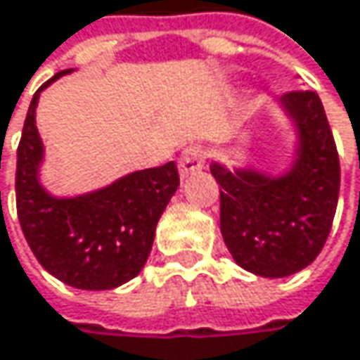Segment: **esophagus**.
Returning <instances> with one entry per match:
<instances>
[{"label":"esophagus","mask_w":360,"mask_h":360,"mask_svg":"<svg viewBox=\"0 0 360 360\" xmlns=\"http://www.w3.org/2000/svg\"><path fill=\"white\" fill-rule=\"evenodd\" d=\"M204 167V150L198 146H189L183 150L179 158V175L183 179H187L189 175L200 173Z\"/></svg>","instance_id":"esophagus-1"}]
</instances>
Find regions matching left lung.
<instances>
[{"label": "left lung", "instance_id": "left-lung-1", "mask_svg": "<svg viewBox=\"0 0 360 360\" xmlns=\"http://www.w3.org/2000/svg\"><path fill=\"white\" fill-rule=\"evenodd\" d=\"M279 108L296 133L294 162L281 175L210 165L221 185V233L233 260L260 277H288L309 266L329 236L340 158L315 91H290Z\"/></svg>", "mask_w": 360, "mask_h": 360}]
</instances>
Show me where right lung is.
Wrapping results in <instances>:
<instances>
[{"instance_id": "right-lung-1", "label": "right lung", "mask_w": 360, "mask_h": 360, "mask_svg": "<svg viewBox=\"0 0 360 360\" xmlns=\"http://www.w3.org/2000/svg\"><path fill=\"white\" fill-rule=\"evenodd\" d=\"M72 68L43 83L27 112L18 162L16 208L22 233L41 266L79 290H112L143 269L158 219L179 187L175 162L129 173L81 195H51L39 181L43 141L35 124L39 96Z\"/></svg>"}]
</instances>
